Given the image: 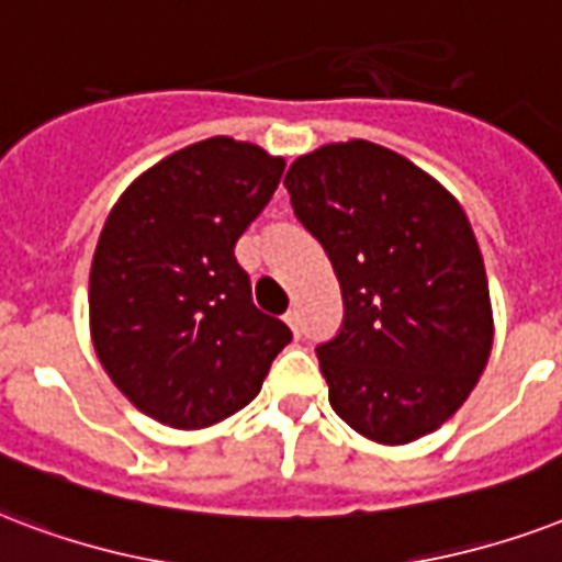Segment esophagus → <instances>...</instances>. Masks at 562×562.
Here are the masks:
<instances>
[{
    "label": "esophagus",
    "instance_id": "34e87169",
    "mask_svg": "<svg viewBox=\"0 0 562 562\" xmlns=\"http://www.w3.org/2000/svg\"><path fill=\"white\" fill-rule=\"evenodd\" d=\"M284 322L290 325V330H293L295 337L302 334V319H299V311H286L284 313Z\"/></svg>",
    "mask_w": 562,
    "mask_h": 562
}]
</instances>
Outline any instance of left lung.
Returning a JSON list of instances; mask_svg holds the SVG:
<instances>
[{"label": "left lung", "instance_id": "obj_1", "mask_svg": "<svg viewBox=\"0 0 562 562\" xmlns=\"http://www.w3.org/2000/svg\"><path fill=\"white\" fill-rule=\"evenodd\" d=\"M284 187L340 281L342 325L316 346L334 413L384 446L437 430L493 349L484 258L460 202L369 140L302 155Z\"/></svg>", "mask_w": 562, "mask_h": 562}]
</instances>
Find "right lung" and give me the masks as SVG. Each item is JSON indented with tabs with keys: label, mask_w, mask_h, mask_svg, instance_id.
Here are the masks:
<instances>
[{
	"label": "right lung",
	"mask_w": 562,
	"mask_h": 562,
	"mask_svg": "<svg viewBox=\"0 0 562 562\" xmlns=\"http://www.w3.org/2000/svg\"><path fill=\"white\" fill-rule=\"evenodd\" d=\"M284 158L211 137L169 155L108 213L90 267V334L120 393L169 428H207L255 398L293 334L251 302L234 258Z\"/></svg>",
	"instance_id": "right-lung-1"
}]
</instances>
